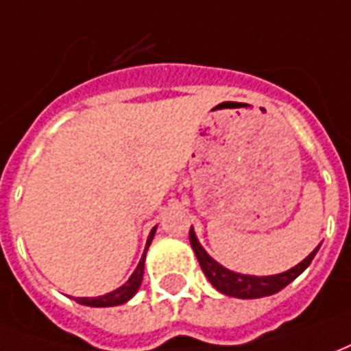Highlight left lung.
Masks as SVG:
<instances>
[{
  "mask_svg": "<svg viewBox=\"0 0 351 351\" xmlns=\"http://www.w3.org/2000/svg\"><path fill=\"white\" fill-rule=\"evenodd\" d=\"M190 243H192V249L195 252V256H197V261H199L201 269L210 281V285L215 287L217 291H220L222 295L235 296V298H262V296L276 295L281 289H285L291 281H295L304 269L310 266L315 252L319 251V245H317V249H313L300 264H296L295 268L287 269L283 274H276V276H245V274H237V271L224 268L213 256H209V252L205 251L197 241L193 228H190Z\"/></svg>",
  "mask_w": 351,
  "mask_h": 351,
  "instance_id": "8db88e82",
  "label": "left lung"
}]
</instances>
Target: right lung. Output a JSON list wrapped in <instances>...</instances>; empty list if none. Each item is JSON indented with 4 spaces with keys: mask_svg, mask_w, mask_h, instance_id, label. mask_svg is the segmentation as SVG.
Here are the masks:
<instances>
[{
    "mask_svg": "<svg viewBox=\"0 0 351 351\" xmlns=\"http://www.w3.org/2000/svg\"><path fill=\"white\" fill-rule=\"evenodd\" d=\"M154 234H156V228L152 230L150 235H148V241H146V249H144V254H142L141 262H138V266L133 271V276L127 279V283L116 289V291H112V293H108V295L102 296H95V298H73L75 302L83 304V306H93V308H108V306H119V304H125L127 300H131L134 295H136V291L141 289L142 283V276H144V258H146V251H148V247H150L152 239H154Z\"/></svg>",
    "mask_w": 351,
    "mask_h": 351,
    "instance_id": "1",
    "label": "right lung"
}]
</instances>
